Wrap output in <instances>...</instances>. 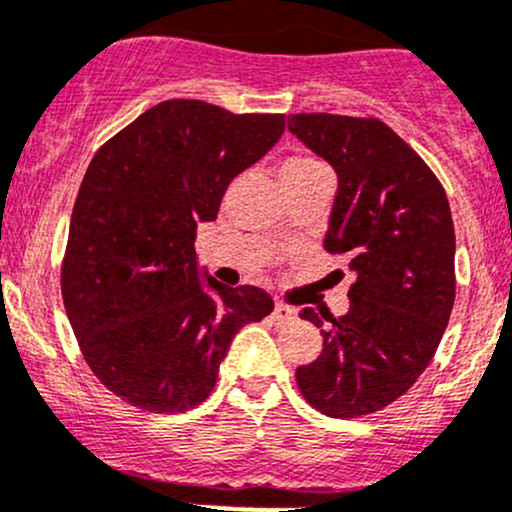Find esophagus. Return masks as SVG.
<instances>
[{
  "label": "esophagus",
  "instance_id": "esophagus-1",
  "mask_svg": "<svg viewBox=\"0 0 512 512\" xmlns=\"http://www.w3.org/2000/svg\"><path fill=\"white\" fill-rule=\"evenodd\" d=\"M294 319H297V311H294L292 306L282 304V301H277V304H274V311H272L274 324L284 326V324H289V321H294Z\"/></svg>",
  "mask_w": 512,
  "mask_h": 512
}]
</instances>
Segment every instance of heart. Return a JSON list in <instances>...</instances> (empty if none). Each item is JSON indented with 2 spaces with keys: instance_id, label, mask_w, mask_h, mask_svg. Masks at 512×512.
Masks as SVG:
<instances>
[{
  "instance_id": "1",
  "label": "heart",
  "mask_w": 512,
  "mask_h": 512,
  "mask_svg": "<svg viewBox=\"0 0 512 512\" xmlns=\"http://www.w3.org/2000/svg\"><path fill=\"white\" fill-rule=\"evenodd\" d=\"M316 174H328L324 161H319L311 154H292L282 161L279 166V181H294V179H306V176Z\"/></svg>"
}]
</instances>
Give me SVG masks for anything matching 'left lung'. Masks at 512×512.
<instances>
[{"label": "left lung", "mask_w": 512, "mask_h": 512, "mask_svg": "<svg viewBox=\"0 0 512 512\" xmlns=\"http://www.w3.org/2000/svg\"><path fill=\"white\" fill-rule=\"evenodd\" d=\"M289 129L338 174L324 247L355 282L351 309H301L324 351L297 385L326 417H365L417 383L437 353L456 297L449 198L424 159L378 117L299 112Z\"/></svg>", "instance_id": "1"}]
</instances>
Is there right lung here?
<instances>
[{
  "mask_svg": "<svg viewBox=\"0 0 512 512\" xmlns=\"http://www.w3.org/2000/svg\"><path fill=\"white\" fill-rule=\"evenodd\" d=\"M284 115L203 100L149 107L95 152L75 198L61 294L80 353L110 392L154 414L198 407L230 341L274 309L265 289L196 272V228L282 137Z\"/></svg>",
  "mask_w": 512,
  "mask_h": 512,
  "instance_id": "obj_1",
  "label": "right lung"
}]
</instances>
